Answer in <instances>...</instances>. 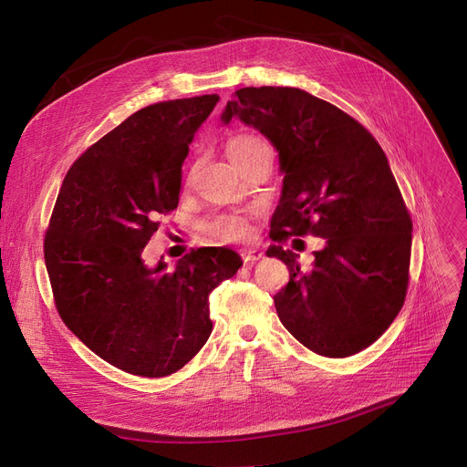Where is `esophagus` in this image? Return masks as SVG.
<instances>
[{
	"label": "esophagus",
	"instance_id": "obj_1",
	"mask_svg": "<svg viewBox=\"0 0 467 467\" xmlns=\"http://www.w3.org/2000/svg\"><path fill=\"white\" fill-rule=\"evenodd\" d=\"M241 258L245 264H256L258 260H262V253H258V251H241Z\"/></svg>",
	"mask_w": 467,
	"mask_h": 467
}]
</instances>
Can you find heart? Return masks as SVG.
Instances as JSON below:
<instances>
[{
  "label": "heart",
  "instance_id": "obj_1",
  "mask_svg": "<svg viewBox=\"0 0 467 467\" xmlns=\"http://www.w3.org/2000/svg\"><path fill=\"white\" fill-rule=\"evenodd\" d=\"M260 144H264V142L253 135H235L228 140L226 153L235 165H241ZM202 228L207 235H211L218 241H237V239L247 237V234L251 230L249 218L245 214H239V213L218 214V216L207 220Z\"/></svg>",
  "mask_w": 467,
  "mask_h": 467
}]
</instances>
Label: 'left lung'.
Instances as JSON below:
<instances>
[{"instance_id":"8db88e82","label":"left lung","mask_w":467,"mask_h":467,"mask_svg":"<svg viewBox=\"0 0 467 467\" xmlns=\"http://www.w3.org/2000/svg\"><path fill=\"white\" fill-rule=\"evenodd\" d=\"M256 127L279 153L281 202L270 237L325 239L312 270L268 249L288 268L274 296L283 327L323 358H349L379 340L409 288L412 220L388 158L340 108L293 87H243L222 114Z\"/></svg>"}]
</instances>
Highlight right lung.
<instances>
[{
  "label": "right lung",
  "instance_id": "right-lung-1",
  "mask_svg": "<svg viewBox=\"0 0 467 467\" xmlns=\"http://www.w3.org/2000/svg\"><path fill=\"white\" fill-rule=\"evenodd\" d=\"M218 95L150 104L88 146L70 167L43 239L64 325L116 368L163 379L211 337L209 296L241 258L224 247L186 253L174 270L142 251L179 207L190 142Z\"/></svg>",
  "mask_w": 467,
  "mask_h": 467
}]
</instances>
